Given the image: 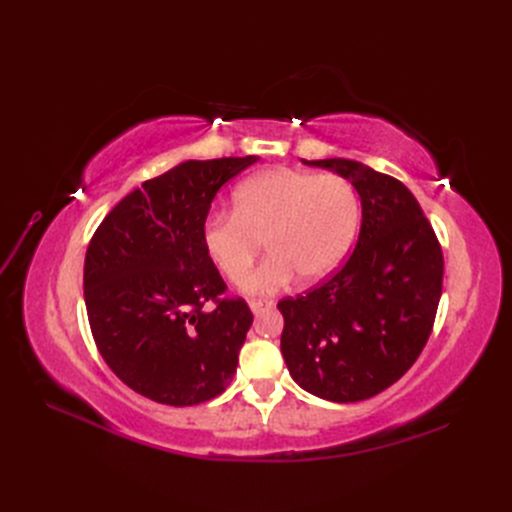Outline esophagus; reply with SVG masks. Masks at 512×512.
I'll list each match as a JSON object with an SVG mask.
<instances>
[{"mask_svg": "<svg viewBox=\"0 0 512 512\" xmlns=\"http://www.w3.org/2000/svg\"><path fill=\"white\" fill-rule=\"evenodd\" d=\"M250 309H252V314H254V316H260V314L269 312V309H273V301H265V299H252V301H250Z\"/></svg>", "mask_w": 512, "mask_h": 512, "instance_id": "1", "label": "esophagus"}]
</instances>
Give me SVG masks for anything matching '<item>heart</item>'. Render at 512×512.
Segmentation results:
<instances>
[{
    "label": "heart",
    "instance_id": "obj_1",
    "mask_svg": "<svg viewBox=\"0 0 512 512\" xmlns=\"http://www.w3.org/2000/svg\"><path fill=\"white\" fill-rule=\"evenodd\" d=\"M359 198L337 175L271 168L237 185L232 213H215L200 230L205 254L228 282H243L266 241L270 258L243 290L271 294L294 277L316 284L342 265L359 228Z\"/></svg>",
    "mask_w": 512,
    "mask_h": 512
}]
</instances>
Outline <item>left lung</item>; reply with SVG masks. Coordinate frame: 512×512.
<instances>
[{
  "label": "left lung",
  "mask_w": 512,
  "mask_h": 512,
  "mask_svg": "<svg viewBox=\"0 0 512 512\" xmlns=\"http://www.w3.org/2000/svg\"><path fill=\"white\" fill-rule=\"evenodd\" d=\"M307 166L348 179L363 220L352 256L329 282L277 303L292 380L316 397L352 404L389 389L414 365L436 320L444 258L404 183L361 162Z\"/></svg>",
  "instance_id": "left-lung-1"
}]
</instances>
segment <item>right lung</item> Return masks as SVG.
Wrapping results in <instances>:
<instances>
[{"label":"right lung","mask_w":512,"mask_h":512,"mask_svg":"<svg viewBox=\"0 0 512 512\" xmlns=\"http://www.w3.org/2000/svg\"><path fill=\"white\" fill-rule=\"evenodd\" d=\"M258 160L181 162L121 198L89 241L83 288L96 346L123 384L158 404H203L235 376L254 316L243 299H222L200 230L222 185Z\"/></svg>","instance_id":"right-lung-1"}]
</instances>
